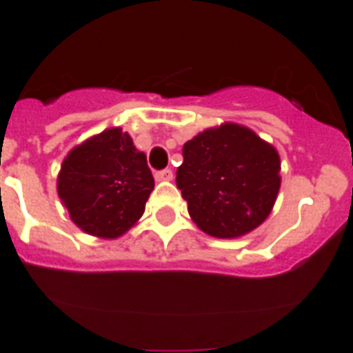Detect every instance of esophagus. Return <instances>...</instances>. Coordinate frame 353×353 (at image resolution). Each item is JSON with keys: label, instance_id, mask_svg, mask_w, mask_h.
<instances>
[{"label": "esophagus", "instance_id": "obj_1", "mask_svg": "<svg viewBox=\"0 0 353 353\" xmlns=\"http://www.w3.org/2000/svg\"><path fill=\"white\" fill-rule=\"evenodd\" d=\"M156 181H172L174 179V174L170 168H165V170H159L156 172Z\"/></svg>", "mask_w": 353, "mask_h": 353}]
</instances>
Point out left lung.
<instances>
[{
  "label": "left lung",
  "instance_id": "1",
  "mask_svg": "<svg viewBox=\"0 0 353 353\" xmlns=\"http://www.w3.org/2000/svg\"><path fill=\"white\" fill-rule=\"evenodd\" d=\"M176 183L197 228L232 240L259 228L281 188V158L250 128L223 122L183 145Z\"/></svg>",
  "mask_w": 353,
  "mask_h": 353
}]
</instances>
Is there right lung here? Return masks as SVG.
<instances>
[{
  "instance_id": "obj_1",
  "label": "right lung",
  "mask_w": 353,
  "mask_h": 353,
  "mask_svg": "<svg viewBox=\"0 0 353 353\" xmlns=\"http://www.w3.org/2000/svg\"><path fill=\"white\" fill-rule=\"evenodd\" d=\"M152 190L145 154L122 128H108L72 147L57 179L70 220L104 240H115L139 222Z\"/></svg>"
}]
</instances>
